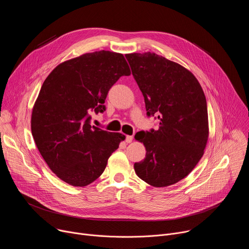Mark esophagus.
Returning a JSON list of instances; mask_svg holds the SVG:
<instances>
[{
	"instance_id": "esophagus-1",
	"label": "esophagus",
	"mask_w": 249,
	"mask_h": 249,
	"mask_svg": "<svg viewBox=\"0 0 249 249\" xmlns=\"http://www.w3.org/2000/svg\"><path fill=\"white\" fill-rule=\"evenodd\" d=\"M125 141H126V143H131V142L133 141V136H126Z\"/></svg>"
}]
</instances>
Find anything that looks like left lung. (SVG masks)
Listing matches in <instances>:
<instances>
[{"instance_id":"obj_1","label":"left lung","mask_w":249,"mask_h":249,"mask_svg":"<svg viewBox=\"0 0 249 249\" xmlns=\"http://www.w3.org/2000/svg\"><path fill=\"white\" fill-rule=\"evenodd\" d=\"M145 98L147 115L160 122L158 130L138 132L146 158L135 162L142 180L166 187L183 179L204 155L209 136L204 91L187 69L156 53L125 55Z\"/></svg>"}]
</instances>
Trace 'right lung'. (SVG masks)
I'll list each match as a JSON object with an SVG mask.
<instances>
[{
	"label": "right lung",
	"mask_w": 249,
	"mask_h": 249,
	"mask_svg": "<svg viewBox=\"0 0 249 249\" xmlns=\"http://www.w3.org/2000/svg\"><path fill=\"white\" fill-rule=\"evenodd\" d=\"M131 71L120 53H86L58 65L44 81L31 114V133L50 169L73 186H87L104 171L125 136L90 125L105 111L111 87Z\"/></svg>",
	"instance_id": "add662e5"
}]
</instances>
